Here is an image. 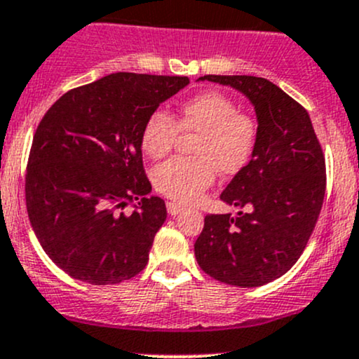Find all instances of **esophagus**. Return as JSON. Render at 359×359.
<instances>
[{"label": "esophagus", "mask_w": 359, "mask_h": 359, "mask_svg": "<svg viewBox=\"0 0 359 359\" xmlns=\"http://www.w3.org/2000/svg\"><path fill=\"white\" fill-rule=\"evenodd\" d=\"M167 211H168V215H170V216H177V215H180V212L184 211V206H180V204H177V203H170V201H168Z\"/></svg>", "instance_id": "obj_1"}]
</instances>
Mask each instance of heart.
I'll use <instances>...</instances> for the list:
<instances>
[{
	"label": "heart",
	"instance_id": "1",
	"mask_svg": "<svg viewBox=\"0 0 359 359\" xmlns=\"http://www.w3.org/2000/svg\"><path fill=\"white\" fill-rule=\"evenodd\" d=\"M180 128L199 135L196 158H170L153 170L156 191L179 203L199 199L215 180L216 168L223 173L240 170L250 160L257 143V124L250 116L240 112L230 97L204 92L182 105L179 122L165 110H155L148 117L141 133L144 153L151 158L167 155Z\"/></svg>",
	"mask_w": 359,
	"mask_h": 359
}]
</instances>
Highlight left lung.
Masks as SVG:
<instances>
[{"instance_id": "obj_1", "label": "left lung", "mask_w": 359, "mask_h": 359, "mask_svg": "<svg viewBox=\"0 0 359 359\" xmlns=\"http://www.w3.org/2000/svg\"><path fill=\"white\" fill-rule=\"evenodd\" d=\"M254 105L257 143L252 158L219 196L237 216L208 215L194 243L201 269L240 288H257L300 259L325 196V160L309 112L266 78L208 74Z\"/></svg>"}]
</instances>
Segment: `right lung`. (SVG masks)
Wrapping results in <instances>:
<instances>
[{"instance_id": "obj_1", "label": "right lung", "mask_w": 359, "mask_h": 359, "mask_svg": "<svg viewBox=\"0 0 359 359\" xmlns=\"http://www.w3.org/2000/svg\"><path fill=\"white\" fill-rule=\"evenodd\" d=\"M187 85V76L112 73L69 90L42 117L27 165V211L42 249L71 278L116 285L148 264L167 208L148 196L141 133ZM129 202L135 211L119 213Z\"/></svg>"}]
</instances>
